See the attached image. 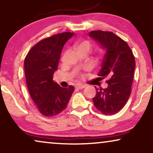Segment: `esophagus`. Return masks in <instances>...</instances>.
<instances>
[{
	"label": "esophagus",
	"instance_id": "1",
	"mask_svg": "<svg viewBox=\"0 0 153 153\" xmlns=\"http://www.w3.org/2000/svg\"><path fill=\"white\" fill-rule=\"evenodd\" d=\"M85 87V85H82V84H77L76 85V88H79V89H82V88H84Z\"/></svg>",
	"mask_w": 153,
	"mask_h": 153
}]
</instances>
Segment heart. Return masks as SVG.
<instances>
[{
  "mask_svg": "<svg viewBox=\"0 0 153 153\" xmlns=\"http://www.w3.org/2000/svg\"><path fill=\"white\" fill-rule=\"evenodd\" d=\"M75 46H76V50L78 52L81 51H86L89 52L92 49V45L88 40L77 41L76 44H75ZM78 78L82 79L83 74H78Z\"/></svg>",
  "mask_w": 153,
  "mask_h": 153,
  "instance_id": "obj_1",
  "label": "heart"
}]
</instances>
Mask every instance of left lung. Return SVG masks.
<instances>
[{
  "instance_id": "8db88e82",
  "label": "left lung",
  "mask_w": 153,
  "mask_h": 153,
  "mask_svg": "<svg viewBox=\"0 0 153 153\" xmlns=\"http://www.w3.org/2000/svg\"><path fill=\"white\" fill-rule=\"evenodd\" d=\"M89 36L106 49L99 78H107L106 88H96L94 106L105 115H113L122 109L131 93L135 58L127 43L112 32L93 30Z\"/></svg>"
}]
</instances>
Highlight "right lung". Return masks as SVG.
<instances>
[{"mask_svg": "<svg viewBox=\"0 0 153 153\" xmlns=\"http://www.w3.org/2000/svg\"><path fill=\"white\" fill-rule=\"evenodd\" d=\"M74 33L64 32L47 37L31 48L24 60V70L29 93L43 116H57L65 109L72 85L60 87L53 81L63 46Z\"/></svg>", "mask_w": 153, "mask_h": 153, "instance_id": "1", "label": "right lung"}]
</instances>
